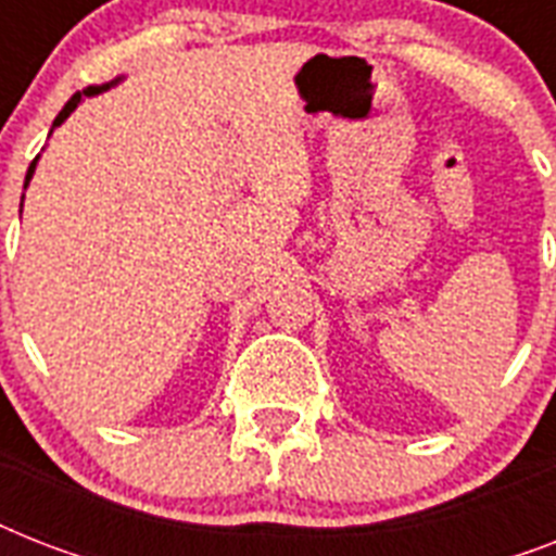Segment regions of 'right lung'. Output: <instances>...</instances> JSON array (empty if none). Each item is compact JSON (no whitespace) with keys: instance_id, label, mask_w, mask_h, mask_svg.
<instances>
[{"instance_id":"right-lung-1","label":"right lung","mask_w":556,"mask_h":556,"mask_svg":"<svg viewBox=\"0 0 556 556\" xmlns=\"http://www.w3.org/2000/svg\"><path fill=\"white\" fill-rule=\"evenodd\" d=\"M117 83H121V77H115V80H112V83H103V86H86V89H83V91H77V94H74V98L68 100V103H65V106H63V112H60V115L54 117V126H51V132H54L56 126L63 124L65 117L72 115L74 109L80 106V103H83V98H94V94H100V91L112 89V86H117ZM37 161H39V159H34V161H30V167H28V176H25V187H28V185H30V178H34V169H37ZM22 199H25V195H22Z\"/></svg>"}]
</instances>
